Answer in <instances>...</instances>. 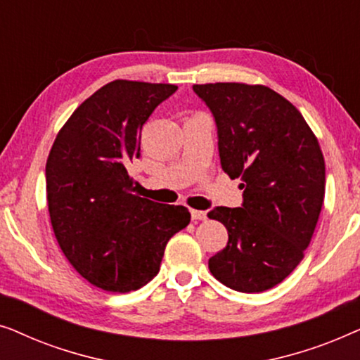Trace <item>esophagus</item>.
<instances>
[{"mask_svg":"<svg viewBox=\"0 0 360 360\" xmlns=\"http://www.w3.org/2000/svg\"><path fill=\"white\" fill-rule=\"evenodd\" d=\"M191 219L193 221H205L206 219V211H200V210H190Z\"/></svg>","mask_w":360,"mask_h":360,"instance_id":"obj_1","label":"esophagus"}]
</instances>
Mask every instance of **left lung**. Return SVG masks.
<instances>
[{
    "instance_id": "8db88e82",
    "label": "left lung",
    "mask_w": 360,
    "mask_h": 360,
    "mask_svg": "<svg viewBox=\"0 0 360 360\" xmlns=\"http://www.w3.org/2000/svg\"><path fill=\"white\" fill-rule=\"evenodd\" d=\"M193 90L216 120L221 167L244 190L243 208L208 213L229 236L208 260L210 272L236 292H265L297 269L313 238L326 181L321 147L302 112L269 86L231 82Z\"/></svg>"
}]
</instances>
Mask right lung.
<instances>
[{
    "instance_id": "obj_1",
    "label": "right lung",
    "mask_w": 360,
    "mask_h": 360,
    "mask_svg": "<svg viewBox=\"0 0 360 360\" xmlns=\"http://www.w3.org/2000/svg\"><path fill=\"white\" fill-rule=\"evenodd\" d=\"M176 85L115 80L86 98L53 141L46 190L56 239L95 287L127 293L159 274L165 245L190 223L185 206L136 195L127 164L141 157V131Z\"/></svg>"
}]
</instances>
